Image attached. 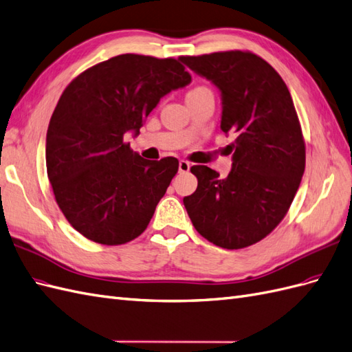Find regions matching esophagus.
Instances as JSON below:
<instances>
[{
  "label": "esophagus",
  "instance_id": "1",
  "mask_svg": "<svg viewBox=\"0 0 352 352\" xmlns=\"http://www.w3.org/2000/svg\"><path fill=\"white\" fill-rule=\"evenodd\" d=\"M189 168H191V164H189L188 161H185V160H180V161H179V172H180V173L189 172Z\"/></svg>",
  "mask_w": 352,
  "mask_h": 352
}]
</instances>
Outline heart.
<instances>
[{"mask_svg":"<svg viewBox=\"0 0 352 352\" xmlns=\"http://www.w3.org/2000/svg\"><path fill=\"white\" fill-rule=\"evenodd\" d=\"M198 89H199V87H198ZM194 90H195V89H194Z\"/></svg>","mask_w":352,"mask_h":352,"instance_id":"obj_1","label":"heart"}]
</instances>
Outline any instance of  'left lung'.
<instances>
[{
    "instance_id": "8db88e82",
    "label": "left lung",
    "mask_w": 352,
    "mask_h": 352,
    "mask_svg": "<svg viewBox=\"0 0 352 352\" xmlns=\"http://www.w3.org/2000/svg\"><path fill=\"white\" fill-rule=\"evenodd\" d=\"M179 60L221 93V130L232 168L225 179L192 166L195 192L184 204L195 230L210 243L234 250L265 239L298 192L305 170V144L287 85L272 66L249 52L182 56Z\"/></svg>"
}]
</instances>
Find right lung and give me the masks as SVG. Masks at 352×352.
<instances>
[{
	"mask_svg": "<svg viewBox=\"0 0 352 352\" xmlns=\"http://www.w3.org/2000/svg\"><path fill=\"white\" fill-rule=\"evenodd\" d=\"M189 82L176 59L120 54L62 93L47 130V175L62 213L85 239L117 245L146 230L179 161L142 158L124 135L138 136L160 99Z\"/></svg>",
	"mask_w": 352,
	"mask_h": 352,
	"instance_id": "obj_1",
	"label": "right lung"
}]
</instances>
